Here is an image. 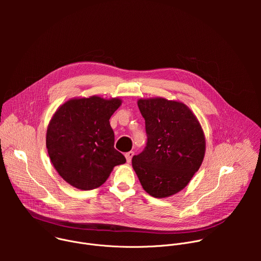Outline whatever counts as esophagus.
<instances>
[{
	"label": "esophagus",
	"instance_id": "obj_1",
	"mask_svg": "<svg viewBox=\"0 0 261 261\" xmlns=\"http://www.w3.org/2000/svg\"><path fill=\"white\" fill-rule=\"evenodd\" d=\"M133 156H134V152H128V153H126L125 154V157H126V160H127V162L128 163H130L131 162V160H132V158H133Z\"/></svg>",
	"mask_w": 261,
	"mask_h": 261
}]
</instances>
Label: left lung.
I'll use <instances>...</instances> for the list:
<instances>
[{
    "label": "left lung",
    "mask_w": 261,
    "mask_h": 261,
    "mask_svg": "<svg viewBox=\"0 0 261 261\" xmlns=\"http://www.w3.org/2000/svg\"><path fill=\"white\" fill-rule=\"evenodd\" d=\"M146 144L132 158L142 188L164 198L184 189L199 169L205 140L198 120L182 103L163 98L140 99Z\"/></svg>",
    "instance_id": "obj_1"
}]
</instances>
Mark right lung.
Returning a JSON list of instances; mask_svg holds the SVG:
<instances>
[{"mask_svg": "<svg viewBox=\"0 0 261 261\" xmlns=\"http://www.w3.org/2000/svg\"><path fill=\"white\" fill-rule=\"evenodd\" d=\"M121 103L97 96L72 99L54 115L46 133L47 152L59 174L73 187L98 188L116 165L126 162L114 146L109 124Z\"/></svg>", "mask_w": 261, "mask_h": 261, "instance_id": "1", "label": "right lung"}]
</instances>
